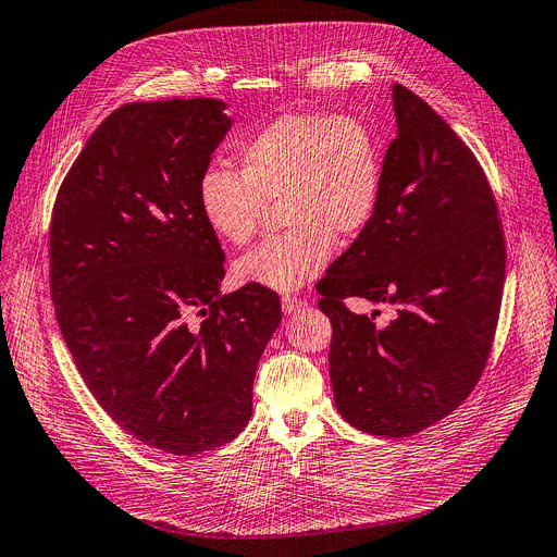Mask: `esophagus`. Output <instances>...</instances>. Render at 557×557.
Returning a JSON list of instances; mask_svg holds the SVG:
<instances>
[{
    "label": "esophagus",
    "mask_w": 557,
    "mask_h": 557,
    "mask_svg": "<svg viewBox=\"0 0 557 557\" xmlns=\"http://www.w3.org/2000/svg\"><path fill=\"white\" fill-rule=\"evenodd\" d=\"M281 304H283V312L285 314H296V312H301L308 304L304 301V298H298V296H294V294H285L283 298H281Z\"/></svg>",
    "instance_id": "esophagus-1"
}]
</instances>
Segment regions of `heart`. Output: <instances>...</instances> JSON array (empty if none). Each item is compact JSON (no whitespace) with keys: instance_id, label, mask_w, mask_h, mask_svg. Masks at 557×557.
Listing matches in <instances>:
<instances>
[{"instance_id":"b5f03b06","label":"heart","mask_w":557,"mask_h":557,"mask_svg":"<svg viewBox=\"0 0 557 557\" xmlns=\"http://www.w3.org/2000/svg\"><path fill=\"white\" fill-rule=\"evenodd\" d=\"M238 171L209 166L198 181V205L221 240L245 247L268 205H281L283 236L234 263V278L294 292L332 261L336 240L352 243L383 191V147L372 126L350 113H283L236 149Z\"/></svg>"}]
</instances>
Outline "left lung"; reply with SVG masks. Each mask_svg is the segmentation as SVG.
<instances>
[{
    "instance_id": "left-lung-1",
    "label": "left lung",
    "mask_w": 557,
    "mask_h": 557,
    "mask_svg": "<svg viewBox=\"0 0 557 557\" xmlns=\"http://www.w3.org/2000/svg\"><path fill=\"white\" fill-rule=\"evenodd\" d=\"M393 100L397 138L383 158L379 209L317 292L332 323L336 410L363 433L410 437L478 386L497 330L506 245L475 153L410 89L395 84ZM352 295L393 305L394 321L355 315L345 306Z\"/></svg>"
}]
</instances>
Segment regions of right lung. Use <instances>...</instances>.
I'll return each instance as SVG.
<instances>
[{
  "label": "right lung",
  "mask_w": 557,
  "mask_h": 557,
  "mask_svg": "<svg viewBox=\"0 0 557 557\" xmlns=\"http://www.w3.org/2000/svg\"><path fill=\"white\" fill-rule=\"evenodd\" d=\"M223 109H115L62 181L49 232L51 298L77 372L122 431L181 457L243 431L281 323L276 292H219L225 253L198 181L232 126Z\"/></svg>",
  "instance_id": "1"
}]
</instances>
